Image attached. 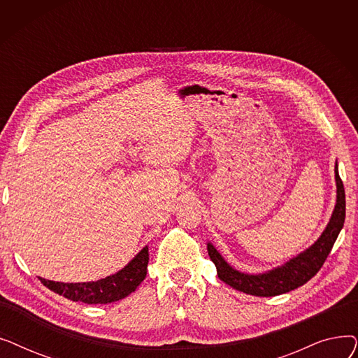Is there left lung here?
Returning a JSON list of instances; mask_svg holds the SVG:
<instances>
[{"label":"left lung","instance_id":"8db88e82","mask_svg":"<svg viewBox=\"0 0 358 358\" xmlns=\"http://www.w3.org/2000/svg\"><path fill=\"white\" fill-rule=\"evenodd\" d=\"M335 182H336V203L332 212V216L327 224V228L321 236L315 241V243L293 257L283 266H278L273 270L258 274L242 273L229 266L219 251L208 242V251L210 259L215 262L217 277L228 286L243 292L247 294L271 297L294 290L305 283L321 270L327 257L329 255L334 243L340 235L344 220H345V192L344 184L338 174V164H335Z\"/></svg>","mask_w":358,"mask_h":358}]
</instances>
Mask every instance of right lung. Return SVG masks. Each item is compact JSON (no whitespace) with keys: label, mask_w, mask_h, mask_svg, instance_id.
<instances>
[{"label":"right lung","mask_w":358,"mask_h":358,"mask_svg":"<svg viewBox=\"0 0 358 358\" xmlns=\"http://www.w3.org/2000/svg\"><path fill=\"white\" fill-rule=\"evenodd\" d=\"M148 261V247H143L135 255V258L120 271L97 281H88V283H61V281H52L42 277H39V280L49 290L69 300H73V302H83L88 305H106L117 302V300L124 299L136 290V287L146 277Z\"/></svg>","instance_id":"1"}]
</instances>
